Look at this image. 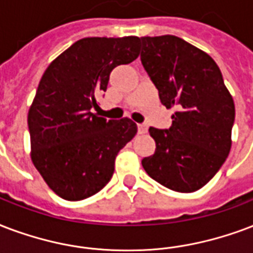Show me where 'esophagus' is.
<instances>
[{"instance_id": "34e87169", "label": "esophagus", "mask_w": 253, "mask_h": 253, "mask_svg": "<svg viewBox=\"0 0 253 253\" xmlns=\"http://www.w3.org/2000/svg\"><path fill=\"white\" fill-rule=\"evenodd\" d=\"M138 132H139V134H146V132H147V126L143 125V123L138 125Z\"/></svg>"}]
</instances>
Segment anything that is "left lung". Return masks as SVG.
Returning <instances> with one entry per match:
<instances>
[{"instance_id": "obj_1", "label": "left lung", "mask_w": 253, "mask_h": 253, "mask_svg": "<svg viewBox=\"0 0 253 253\" xmlns=\"http://www.w3.org/2000/svg\"><path fill=\"white\" fill-rule=\"evenodd\" d=\"M142 65L161 102L175 107L167 130L150 127L157 148L144 158L146 172L176 192L206 186L231 150L235 103L221 71L206 51L175 36L140 37Z\"/></svg>"}]
</instances>
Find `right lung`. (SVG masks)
<instances>
[{
    "mask_svg": "<svg viewBox=\"0 0 253 253\" xmlns=\"http://www.w3.org/2000/svg\"><path fill=\"white\" fill-rule=\"evenodd\" d=\"M139 55V37H87L59 54L42 75L29 109L30 157L62 199L82 200L110 182L118 152L136 134L130 118L91 113L114 67Z\"/></svg>",
    "mask_w": 253,
    "mask_h": 253,
    "instance_id": "add662e5",
    "label": "right lung"
}]
</instances>
